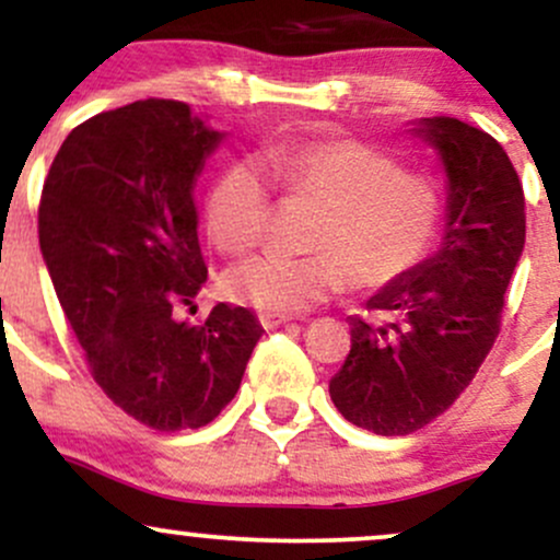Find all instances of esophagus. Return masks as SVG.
I'll list each match as a JSON object with an SVG mask.
<instances>
[{"label": "esophagus", "instance_id": "34e87169", "mask_svg": "<svg viewBox=\"0 0 560 560\" xmlns=\"http://www.w3.org/2000/svg\"><path fill=\"white\" fill-rule=\"evenodd\" d=\"M287 320H292V318H289V316H273V313H262L260 326H262V329H279V326H284Z\"/></svg>", "mask_w": 560, "mask_h": 560}]
</instances>
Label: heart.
Returning <instances> with one entry per match:
<instances>
[{
  "mask_svg": "<svg viewBox=\"0 0 560 560\" xmlns=\"http://www.w3.org/2000/svg\"><path fill=\"white\" fill-rule=\"evenodd\" d=\"M276 184L289 199L320 205L311 255H262L226 276V294L273 316H294L347 284L382 292L432 255L442 197L432 178L361 139H307L271 152ZM273 191L253 160H234L210 184L208 234L218 249L244 255L266 234Z\"/></svg>",
  "mask_w": 560,
  "mask_h": 560,
  "instance_id": "b5f03b06",
  "label": "heart"
}]
</instances>
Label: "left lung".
<instances>
[{"instance_id":"8db88e82","label":"left lung","mask_w":560,"mask_h":560,"mask_svg":"<svg viewBox=\"0 0 560 560\" xmlns=\"http://www.w3.org/2000/svg\"><path fill=\"white\" fill-rule=\"evenodd\" d=\"M416 131L447 171L445 244L369 300L376 318H350V355L329 382L339 413L384 436L419 432L471 384L526 240L524 186L498 139L458 118Z\"/></svg>"}]
</instances>
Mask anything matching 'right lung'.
<instances>
[{
	"mask_svg": "<svg viewBox=\"0 0 560 560\" xmlns=\"http://www.w3.org/2000/svg\"><path fill=\"white\" fill-rule=\"evenodd\" d=\"M218 141L184 102H131L68 133L38 202L44 262L94 382L158 432L213 421L262 334L226 302L199 324L173 318L208 281L191 184Z\"/></svg>",
	"mask_w": 560,
	"mask_h": 560,
	"instance_id": "obj_1",
	"label": "right lung"
}]
</instances>
